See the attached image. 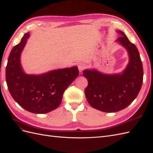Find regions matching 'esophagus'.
Here are the masks:
<instances>
[{"mask_svg": "<svg viewBox=\"0 0 153 153\" xmlns=\"http://www.w3.org/2000/svg\"><path fill=\"white\" fill-rule=\"evenodd\" d=\"M78 69H79V71L82 72L83 71V69L85 68L84 64L79 63V64H78Z\"/></svg>", "mask_w": 153, "mask_h": 153, "instance_id": "esophagus-1", "label": "esophagus"}]
</instances>
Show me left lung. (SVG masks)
Instances as JSON below:
<instances>
[{
    "instance_id": "1",
    "label": "left lung",
    "mask_w": 153,
    "mask_h": 153,
    "mask_svg": "<svg viewBox=\"0 0 153 153\" xmlns=\"http://www.w3.org/2000/svg\"><path fill=\"white\" fill-rule=\"evenodd\" d=\"M116 31L121 35L116 42L126 48L129 56L126 68L114 74L103 73L96 69L83 71V76L88 80L85 89L88 103L104 112H116L126 108L137 98L143 82V66L137 48L123 31Z\"/></svg>"
}]
</instances>
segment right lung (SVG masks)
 <instances>
[{"label": "right lung", "instance_id": "right-lung-1", "mask_svg": "<svg viewBox=\"0 0 153 153\" xmlns=\"http://www.w3.org/2000/svg\"><path fill=\"white\" fill-rule=\"evenodd\" d=\"M30 37L27 32L9 55L6 79L13 98L21 107L34 114H46L61 103L64 92L79 75L77 66L54 69L40 75L25 73L21 53Z\"/></svg>", "mask_w": 153, "mask_h": 153}]
</instances>
